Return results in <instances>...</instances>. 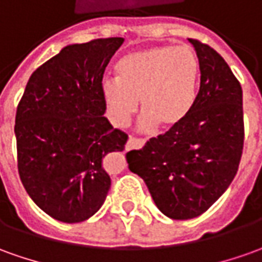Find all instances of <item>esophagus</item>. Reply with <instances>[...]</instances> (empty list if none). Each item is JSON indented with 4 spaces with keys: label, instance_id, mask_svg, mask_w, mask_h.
Listing matches in <instances>:
<instances>
[{
    "label": "esophagus",
    "instance_id": "obj_1",
    "mask_svg": "<svg viewBox=\"0 0 262 262\" xmlns=\"http://www.w3.org/2000/svg\"><path fill=\"white\" fill-rule=\"evenodd\" d=\"M145 146V140L138 138H129L127 143H126V150H132V149H140Z\"/></svg>",
    "mask_w": 262,
    "mask_h": 262
}]
</instances>
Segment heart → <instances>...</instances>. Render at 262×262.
I'll list each match as a JSON object with an SVG mask.
<instances>
[{
    "label": "heart",
    "mask_w": 262,
    "mask_h": 262,
    "mask_svg": "<svg viewBox=\"0 0 262 262\" xmlns=\"http://www.w3.org/2000/svg\"><path fill=\"white\" fill-rule=\"evenodd\" d=\"M117 79L101 83V96L110 120L124 126L139 101L145 115L140 127L145 130L161 124L175 129L188 119L198 96L201 67L189 47L155 46L123 56L116 64Z\"/></svg>",
    "instance_id": "heart-1"
}]
</instances>
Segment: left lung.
<instances>
[{"instance_id":"left-lung-1","label":"left lung","mask_w":262,"mask_h":262,"mask_svg":"<svg viewBox=\"0 0 262 262\" xmlns=\"http://www.w3.org/2000/svg\"><path fill=\"white\" fill-rule=\"evenodd\" d=\"M201 67L196 103L188 119L139 150L126 154L155 204L172 220L204 213L228 189L244 147L243 89L225 60L189 38Z\"/></svg>"}]
</instances>
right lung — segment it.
<instances>
[{
	"label": "right lung",
	"mask_w": 262,
	"mask_h": 262,
	"mask_svg": "<svg viewBox=\"0 0 262 262\" xmlns=\"http://www.w3.org/2000/svg\"><path fill=\"white\" fill-rule=\"evenodd\" d=\"M122 37L70 44L31 74L15 115L21 182L35 205L67 224L89 220L110 189L104 159L124 132L106 117L101 80Z\"/></svg>",
	"instance_id": "right-lung-1"
}]
</instances>
